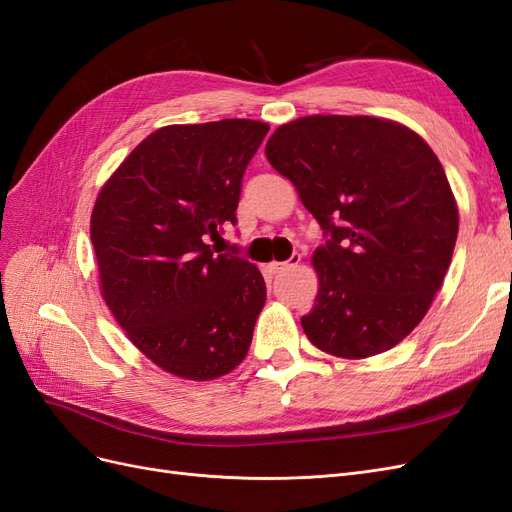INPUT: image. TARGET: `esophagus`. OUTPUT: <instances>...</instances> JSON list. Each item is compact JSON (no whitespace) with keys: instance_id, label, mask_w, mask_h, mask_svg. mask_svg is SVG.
<instances>
[{"instance_id":"esophagus-1","label":"esophagus","mask_w":512,"mask_h":512,"mask_svg":"<svg viewBox=\"0 0 512 512\" xmlns=\"http://www.w3.org/2000/svg\"><path fill=\"white\" fill-rule=\"evenodd\" d=\"M300 259H302V255H300V253H294V255H291V257L287 259V261H272V264H268V270H270L272 274L285 272V270H289L291 266L300 264Z\"/></svg>"}]
</instances>
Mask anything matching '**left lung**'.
Masks as SVG:
<instances>
[{
	"label": "left lung",
	"mask_w": 512,
	"mask_h": 512,
	"mask_svg": "<svg viewBox=\"0 0 512 512\" xmlns=\"http://www.w3.org/2000/svg\"><path fill=\"white\" fill-rule=\"evenodd\" d=\"M270 165L294 182L326 242L309 341L339 358L394 347L425 317L455 251L446 173L414 130L369 115H309L274 130Z\"/></svg>",
	"instance_id": "left-lung-1"
}]
</instances>
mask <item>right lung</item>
Here are the masks:
<instances>
[{"mask_svg": "<svg viewBox=\"0 0 512 512\" xmlns=\"http://www.w3.org/2000/svg\"><path fill=\"white\" fill-rule=\"evenodd\" d=\"M268 130L255 120L158 128L96 199L102 298L128 339L178 377H221L251 347L264 276L242 257L216 255L208 238L238 223L244 171Z\"/></svg>", "mask_w": 512, "mask_h": 512, "instance_id": "right-lung-1", "label": "right lung"}]
</instances>
